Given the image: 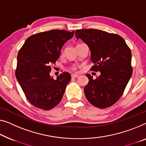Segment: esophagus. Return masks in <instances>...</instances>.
<instances>
[{
    "label": "esophagus",
    "mask_w": 146,
    "mask_h": 146,
    "mask_svg": "<svg viewBox=\"0 0 146 146\" xmlns=\"http://www.w3.org/2000/svg\"><path fill=\"white\" fill-rule=\"evenodd\" d=\"M78 77H79V75L77 74H71V77L72 78H77Z\"/></svg>",
    "instance_id": "obj_1"
}]
</instances>
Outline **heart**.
<instances>
[{"label": "heart", "mask_w": 146, "mask_h": 146, "mask_svg": "<svg viewBox=\"0 0 146 146\" xmlns=\"http://www.w3.org/2000/svg\"><path fill=\"white\" fill-rule=\"evenodd\" d=\"M71 69H72V70H73V71H75V70H76V68L75 67H71Z\"/></svg>", "instance_id": "b5f03b06"}]
</instances>
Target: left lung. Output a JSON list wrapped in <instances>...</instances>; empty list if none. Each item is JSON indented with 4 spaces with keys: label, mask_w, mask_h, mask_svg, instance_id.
Returning a JSON list of instances; mask_svg holds the SVG:
<instances>
[{
    "label": "left lung",
    "mask_w": 146,
    "mask_h": 146,
    "mask_svg": "<svg viewBox=\"0 0 146 146\" xmlns=\"http://www.w3.org/2000/svg\"><path fill=\"white\" fill-rule=\"evenodd\" d=\"M75 36L90 50L94 64L90 70L101 73L96 79L86 74L89 80L84 89L86 99L96 108L110 107L120 98L132 76L130 48L119 35L102 30L77 29Z\"/></svg>",
    "instance_id": "left-lung-1"
}]
</instances>
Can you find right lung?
Instances as JSON below:
<instances>
[{
  "label": "right lung",
  "mask_w": 146,
  "mask_h": 146,
  "mask_svg": "<svg viewBox=\"0 0 146 146\" xmlns=\"http://www.w3.org/2000/svg\"><path fill=\"white\" fill-rule=\"evenodd\" d=\"M74 32L54 29L38 33L26 39L19 50L16 77L35 107L49 110L62 100L71 75L64 72L54 80L50 75V65L59 58L63 45Z\"/></svg>",
  "instance_id": "obj_1"
}]
</instances>
